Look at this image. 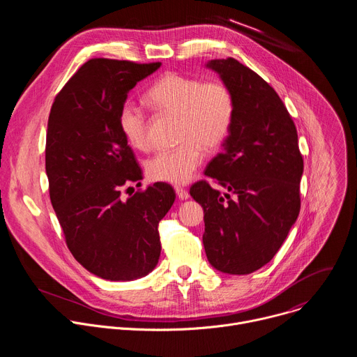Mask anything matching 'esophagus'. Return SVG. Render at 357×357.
Wrapping results in <instances>:
<instances>
[{
    "label": "esophagus",
    "instance_id": "34e87169",
    "mask_svg": "<svg viewBox=\"0 0 357 357\" xmlns=\"http://www.w3.org/2000/svg\"><path fill=\"white\" fill-rule=\"evenodd\" d=\"M175 192H176V196L181 199V200H186L189 197V192L181 186H176L175 188Z\"/></svg>",
    "mask_w": 357,
    "mask_h": 357
}]
</instances>
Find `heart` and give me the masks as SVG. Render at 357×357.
<instances>
[{
    "instance_id": "b5f03b06",
    "label": "heart",
    "mask_w": 357,
    "mask_h": 357,
    "mask_svg": "<svg viewBox=\"0 0 357 357\" xmlns=\"http://www.w3.org/2000/svg\"><path fill=\"white\" fill-rule=\"evenodd\" d=\"M145 100L160 114L178 117L181 142L152 157L145 167L146 175L152 181L183 185L202 165L205 149L213 151L227 138L234 116L231 91L220 80L168 73L146 90ZM119 126L132 148L146 151L151 146L149 119L138 105L128 101L121 107Z\"/></svg>"
}]
</instances>
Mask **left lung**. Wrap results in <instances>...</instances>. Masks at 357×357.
<instances>
[{
	"mask_svg": "<svg viewBox=\"0 0 357 357\" xmlns=\"http://www.w3.org/2000/svg\"><path fill=\"white\" fill-rule=\"evenodd\" d=\"M206 68L234 101L223 152L205 171L226 192L199 181L190 196L205 212L203 245L212 267L244 275L271 261L296 222L303 160L295 124L263 77L233 58L209 61Z\"/></svg>",
	"mask_w": 357,
	"mask_h": 357,
	"instance_id": "obj_1",
	"label": "left lung"
}]
</instances>
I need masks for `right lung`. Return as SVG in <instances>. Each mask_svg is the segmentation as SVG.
<instances>
[{"mask_svg":"<svg viewBox=\"0 0 357 357\" xmlns=\"http://www.w3.org/2000/svg\"><path fill=\"white\" fill-rule=\"evenodd\" d=\"M160 66L90 59L50 109L45 148L50 202L73 257L103 280L141 278L160 260L158 223L175 192L157 182L121 197V188L139 183L142 174L119 126L128 91Z\"/></svg>","mask_w":357,"mask_h":357,"instance_id":"add662e5","label":"right lung"}]
</instances>
